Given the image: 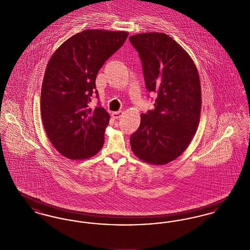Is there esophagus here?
I'll return each mask as SVG.
<instances>
[{"mask_svg":"<svg viewBox=\"0 0 250 250\" xmlns=\"http://www.w3.org/2000/svg\"><path fill=\"white\" fill-rule=\"evenodd\" d=\"M122 115H123V111H114V112H112V117L114 118V119H119L122 117Z\"/></svg>","mask_w":250,"mask_h":250,"instance_id":"esophagus-1","label":"esophagus"}]
</instances>
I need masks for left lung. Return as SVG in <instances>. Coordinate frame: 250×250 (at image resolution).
<instances>
[{
  "label": "left lung",
  "instance_id": "1",
  "mask_svg": "<svg viewBox=\"0 0 250 250\" xmlns=\"http://www.w3.org/2000/svg\"><path fill=\"white\" fill-rule=\"evenodd\" d=\"M142 59L145 85L156 93L155 109L141 115L131 149L141 160L166 165L188 147L202 110L200 76L189 54L163 33L129 37Z\"/></svg>",
  "mask_w": 250,
  "mask_h": 250
}]
</instances>
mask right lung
Masks as SVG:
<instances>
[{"instance_id":"1","label":"right lung","mask_w":250,"mask_h":250,"mask_svg":"<svg viewBox=\"0 0 250 250\" xmlns=\"http://www.w3.org/2000/svg\"><path fill=\"white\" fill-rule=\"evenodd\" d=\"M127 36L123 31L86 30L64 41L48 61L41 117L48 140L64 157L83 160L101 150L110 117L105 108L89 104L97 95V73Z\"/></svg>"}]
</instances>
